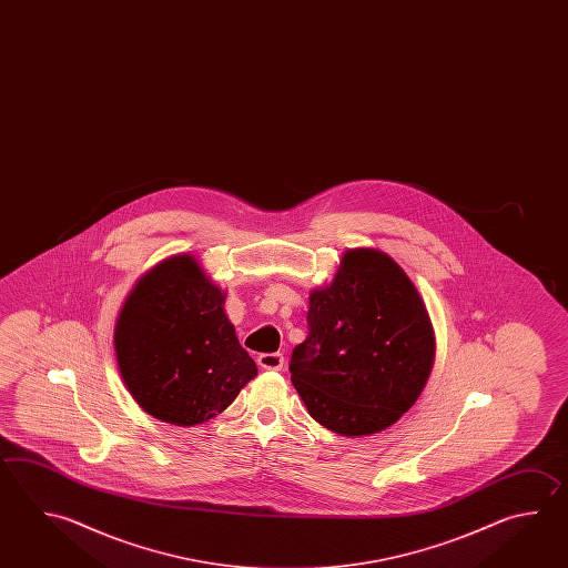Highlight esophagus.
<instances>
[{
    "label": "esophagus",
    "mask_w": 568,
    "mask_h": 568,
    "mask_svg": "<svg viewBox=\"0 0 568 568\" xmlns=\"http://www.w3.org/2000/svg\"><path fill=\"white\" fill-rule=\"evenodd\" d=\"M257 364L263 369H273V372H281L283 369V355L281 354H261L257 357Z\"/></svg>",
    "instance_id": "1"
}]
</instances>
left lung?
<instances>
[{
  "label": "left lung",
  "mask_w": 568,
  "mask_h": 568,
  "mask_svg": "<svg viewBox=\"0 0 568 568\" xmlns=\"http://www.w3.org/2000/svg\"><path fill=\"white\" fill-rule=\"evenodd\" d=\"M307 323V339L291 355V382L323 428L369 436L416 404L436 335L416 285L387 253L345 251L332 283L311 291Z\"/></svg>",
  "instance_id": "1"
}]
</instances>
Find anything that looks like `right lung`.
Returning a JSON list of instances; mask_svg holds the SVG:
<instances>
[{"instance_id":"right-lung-1","label":"right lung","mask_w":568,"mask_h":568,"mask_svg":"<svg viewBox=\"0 0 568 568\" xmlns=\"http://www.w3.org/2000/svg\"><path fill=\"white\" fill-rule=\"evenodd\" d=\"M225 295L189 253L164 258L130 291L114 352L130 396L152 418L181 428L209 422L257 375Z\"/></svg>"}]
</instances>
